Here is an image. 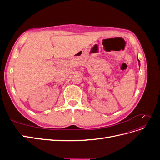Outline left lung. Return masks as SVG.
<instances>
[{
	"label": "left lung",
	"mask_w": 160,
	"mask_h": 160,
	"mask_svg": "<svg viewBox=\"0 0 160 160\" xmlns=\"http://www.w3.org/2000/svg\"><path fill=\"white\" fill-rule=\"evenodd\" d=\"M138 61H139V59H138ZM139 65H140V64H139Z\"/></svg>",
	"instance_id": "obj_1"
}]
</instances>
